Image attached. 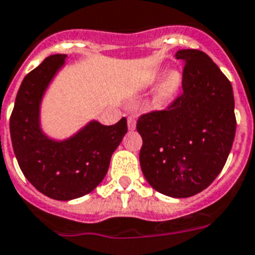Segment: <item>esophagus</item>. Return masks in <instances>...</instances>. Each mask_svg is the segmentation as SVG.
Segmentation results:
<instances>
[{"instance_id": "34e87169", "label": "esophagus", "mask_w": 255, "mask_h": 255, "mask_svg": "<svg viewBox=\"0 0 255 255\" xmlns=\"http://www.w3.org/2000/svg\"><path fill=\"white\" fill-rule=\"evenodd\" d=\"M127 123H128V129H129V131H133L134 128H136V119H134L133 117H129L128 118Z\"/></svg>"}]
</instances>
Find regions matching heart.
<instances>
[{"instance_id":"heart-1","label":"heart","mask_w":255,"mask_h":255,"mask_svg":"<svg viewBox=\"0 0 255 255\" xmlns=\"http://www.w3.org/2000/svg\"><path fill=\"white\" fill-rule=\"evenodd\" d=\"M182 85V74L179 70L173 69L169 70L165 76H163L162 81L158 85V88L154 94V102L157 105H162L165 102H169L170 99L174 98V95L177 94L178 90L181 89Z\"/></svg>"}]
</instances>
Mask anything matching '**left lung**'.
Here are the masks:
<instances>
[{"instance_id": "left-lung-1", "label": "left lung", "mask_w": 255, "mask_h": 255, "mask_svg": "<svg viewBox=\"0 0 255 255\" xmlns=\"http://www.w3.org/2000/svg\"><path fill=\"white\" fill-rule=\"evenodd\" d=\"M183 93L165 111L142 115L140 166L156 191L171 198L196 195L223 170L236 133L229 80L210 56L181 49Z\"/></svg>"}]
</instances>
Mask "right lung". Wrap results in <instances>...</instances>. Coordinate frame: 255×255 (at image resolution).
<instances>
[{"label": "right lung", "mask_w": 255, "mask_h": 255, "mask_svg": "<svg viewBox=\"0 0 255 255\" xmlns=\"http://www.w3.org/2000/svg\"><path fill=\"white\" fill-rule=\"evenodd\" d=\"M67 55H52L27 74L10 118V136L20 170L38 191L55 200H73L103 181L113 153L127 133V119L114 126L90 121L65 138L41 128V103L65 67Z\"/></svg>", "instance_id": "add662e5"}]
</instances>
